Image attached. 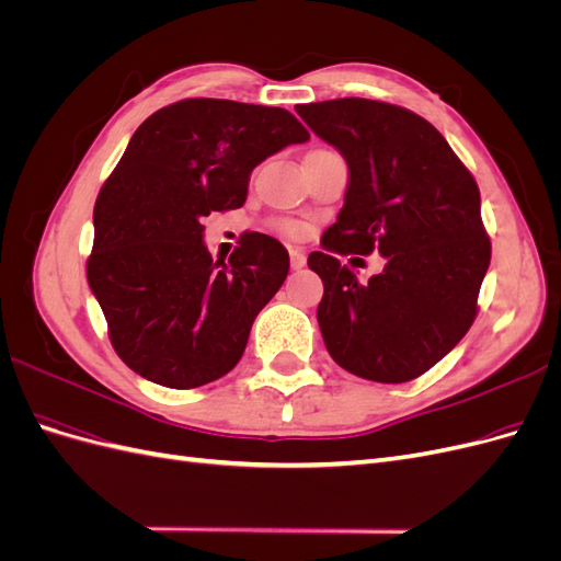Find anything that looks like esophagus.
I'll use <instances>...</instances> for the list:
<instances>
[{
  "mask_svg": "<svg viewBox=\"0 0 561 561\" xmlns=\"http://www.w3.org/2000/svg\"><path fill=\"white\" fill-rule=\"evenodd\" d=\"M290 264H293L295 271H297V268H304V266H307V254H304V252L297 250V248H293V250H290Z\"/></svg>",
  "mask_w": 561,
  "mask_h": 561,
  "instance_id": "esophagus-1",
  "label": "esophagus"
}]
</instances>
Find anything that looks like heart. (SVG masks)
Wrapping results in <instances>:
<instances>
[{
  "label": "heart",
  "instance_id": "heart-1",
  "mask_svg": "<svg viewBox=\"0 0 561 561\" xmlns=\"http://www.w3.org/2000/svg\"><path fill=\"white\" fill-rule=\"evenodd\" d=\"M276 231H280L283 236H287V239H299V236L304 233L301 225L297 222H290V219H278V222H274Z\"/></svg>",
  "mask_w": 561,
  "mask_h": 561
}]
</instances>
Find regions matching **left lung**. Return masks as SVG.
<instances>
[{"label": "left lung", "mask_w": 561, "mask_h": 561, "mask_svg": "<svg viewBox=\"0 0 561 561\" xmlns=\"http://www.w3.org/2000/svg\"><path fill=\"white\" fill-rule=\"evenodd\" d=\"M297 114L348 163L336 222L309 266L322 278L318 325L336 365L355 377L402 383L461 342L478 316L491 260L480 190L426 118L367 98L297 105ZM387 257L360 284L336 253Z\"/></svg>", "instance_id": "1"}]
</instances>
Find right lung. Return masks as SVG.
I'll return each instance as SVG.
<instances>
[{"instance_id": "add662e5", "label": "right lung", "mask_w": 561, "mask_h": 561, "mask_svg": "<svg viewBox=\"0 0 561 561\" xmlns=\"http://www.w3.org/2000/svg\"><path fill=\"white\" fill-rule=\"evenodd\" d=\"M309 130L280 107L186 98L140 124L93 208L91 290L133 371L198 388L236 367L290 257L248 231L229 262L203 243V217L241 208L252 168Z\"/></svg>"}]
</instances>
